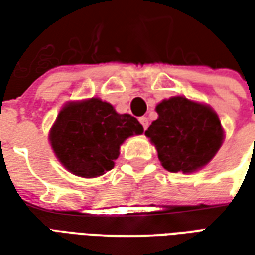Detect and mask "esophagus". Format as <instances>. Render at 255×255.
<instances>
[{
    "label": "esophagus",
    "instance_id": "obj_1",
    "mask_svg": "<svg viewBox=\"0 0 255 255\" xmlns=\"http://www.w3.org/2000/svg\"><path fill=\"white\" fill-rule=\"evenodd\" d=\"M139 122L142 123V126H143L144 129H147V127H149V119L146 116H142V117H139Z\"/></svg>",
    "mask_w": 255,
    "mask_h": 255
}]
</instances>
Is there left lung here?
Masks as SVG:
<instances>
[{
  "label": "left lung",
  "instance_id": "1",
  "mask_svg": "<svg viewBox=\"0 0 255 255\" xmlns=\"http://www.w3.org/2000/svg\"><path fill=\"white\" fill-rule=\"evenodd\" d=\"M158 119L144 135L150 138L161 165L169 172L191 173L212 161L224 140L217 113L186 97H172L155 106Z\"/></svg>",
  "mask_w": 255,
  "mask_h": 255
}]
</instances>
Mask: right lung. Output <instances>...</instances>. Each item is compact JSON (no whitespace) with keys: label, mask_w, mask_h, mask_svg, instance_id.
Listing matches in <instances>:
<instances>
[{"label":"right lung","mask_w":255,"mask_h":255,"mask_svg":"<svg viewBox=\"0 0 255 255\" xmlns=\"http://www.w3.org/2000/svg\"><path fill=\"white\" fill-rule=\"evenodd\" d=\"M143 133L131 115H120L100 98L68 102L53 124L49 140L64 168L79 177L111 171L124 140Z\"/></svg>","instance_id":"obj_1"}]
</instances>
